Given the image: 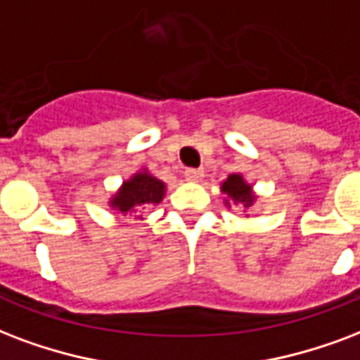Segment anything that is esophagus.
Segmentation results:
<instances>
[{"instance_id":"34e87169","label":"esophagus","mask_w":360,"mask_h":360,"mask_svg":"<svg viewBox=\"0 0 360 360\" xmlns=\"http://www.w3.org/2000/svg\"><path fill=\"white\" fill-rule=\"evenodd\" d=\"M185 179L192 181V183H200V181L204 179V172H202V169H196V168H186Z\"/></svg>"}]
</instances>
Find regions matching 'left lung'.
<instances>
[{
  "instance_id": "1",
  "label": "left lung",
  "mask_w": 360,
  "mask_h": 360,
  "mask_svg": "<svg viewBox=\"0 0 360 360\" xmlns=\"http://www.w3.org/2000/svg\"><path fill=\"white\" fill-rule=\"evenodd\" d=\"M221 192L224 194V205L230 207V205H241L243 207V213L251 210L255 204H257V192L253 191V185L247 183L245 177L241 174H230L226 179L221 183ZM249 217V215H245Z\"/></svg>"
}]
</instances>
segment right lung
<instances>
[{
    "mask_svg": "<svg viewBox=\"0 0 360 360\" xmlns=\"http://www.w3.org/2000/svg\"><path fill=\"white\" fill-rule=\"evenodd\" d=\"M164 196H166V183L155 177L147 168H141L130 179L122 181L119 191L115 192L107 204L115 213L134 215V213H143L145 207L149 205H158Z\"/></svg>",
    "mask_w": 360,
    "mask_h": 360,
    "instance_id": "right-lung-1",
    "label": "right lung"
}]
</instances>
